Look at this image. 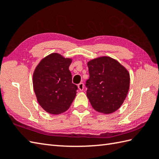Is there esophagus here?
Masks as SVG:
<instances>
[{
  "instance_id": "34e87169",
  "label": "esophagus",
  "mask_w": 159,
  "mask_h": 159,
  "mask_svg": "<svg viewBox=\"0 0 159 159\" xmlns=\"http://www.w3.org/2000/svg\"><path fill=\"white\" fill-rule=\"evenodd\" d=\"M78 87H79V89L80 91H83L84 89V84L83 83H79V85H78Z\"/></svg>"
}]
</instances>
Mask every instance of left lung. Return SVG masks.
<instances>
[{
    "mask_svg": "<svg viewBox=\"0 0 159 159\" xmlns=\"http://www.w3.org/2000/svg\"><path fill=\"white\" fill-rule=\"evenodd\" d=\"M89 79L87 96L96 111L110 114L116 111L126 99L130 87V74L117 60L101 57L89 61Z\"/></svg>",
    "mask_w": 159,
    "mask_h": 159,
    "instance_id": "8db88e82",
    "label": "left lung"
}]
</instances>
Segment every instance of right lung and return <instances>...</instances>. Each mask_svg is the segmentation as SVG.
I'll return each instance as SVG.
<instances>
[{
	"instance_id": "1",
	"label": "right lung",
	"mask_w": 159,
	"mask_h": 159,
	"mask_svg": "<svg viewBox=\"0 0 159 159\" xmlns=\"http://www.w3.org/2000/svg\"><path fill=\"white\" fill-rule=\"evenodd\" d=\"M72 59L52 53L36 67L33 76L37 100L46 112L58 115L69 109L78 87L72 82L69 70Z\"/></svg>"
}]
</instances>
